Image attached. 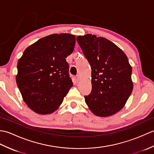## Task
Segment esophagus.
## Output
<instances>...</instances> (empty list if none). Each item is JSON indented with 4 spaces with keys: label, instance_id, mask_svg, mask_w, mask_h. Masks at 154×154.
<instances>
[{
    "label": "esophagus",
    "instance_id": "34e87169",
    "mask_svg": "<svg viewBox=\"0 0 154 154\" xmlns=\"http://www.w3.org/2000/svg\"><path fill=\"white\" fill-rule=\"evenodd\" d=\"M79 79H80V77H79V75H77V76L76 77V81H79Z\"/></svg>",
    "mask_w": 154,
    "mask_h": 154
}]
</instances>
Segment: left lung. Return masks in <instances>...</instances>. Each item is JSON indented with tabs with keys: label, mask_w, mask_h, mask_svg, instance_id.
<instances>
[{
	"label": "left lung",
	"mask_w": 154,
	"mask_h": 154,
	"mask_svg": "<svg viewBox=\"0 0 154 154\" xmlns=\"http://www.w3.org/2000/svg\"><path fill=\"white\" fill-rule=\"evenodd\" d=\"M77 42L91 67L92 89L85 96L90 110L106 117L122 109L133 89L132 67L124 51L112 42L86 34Z\"/></svg>",
	"instance_id": "obj_1"
}]
</instances>
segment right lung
<instances>
[{
    "label": "right lung",
    "mask_w": 154,
    "mask_h": 154,
    "mask_svg": "<svg viewBox=\"0 0 154 154\" xmlns=\"http://www.w3.org/2000/svg\"><path fill=\"white\" fill-rule=\"evenodd\" d=\"M75 44L74 35L51 34L28 47L18 60L16 83L24 102L35 112H54L73 86L65 58Z\"/></svg>",
    "instance_id": "obj_1"
}]
</instances>
